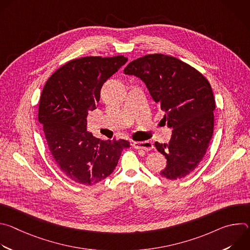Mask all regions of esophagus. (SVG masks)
Returning <instances> with one entry per match:
<instances>
[{
	"instance_id": "obj_1",
	"label": "esophagus",
	"mask_w": 250,
	"mask_h": 250,
	"mask_svg": "<svg viewBox=\"0 0 250 250\" xmlns=\"http://www.w3.org/2000/svg\"><path fill=\"white\" fill-rule=\"evenodd\" d=\"M132 146H133L134 148L142 149V150H146V151H148V150H150V149L153 148L152 142H150V141H148V140H146V141H140V142L135 141V142H133Z\"/></svg>"
}]
</instances>
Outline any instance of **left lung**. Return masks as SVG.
Returning a JSON list of instances; mask_svg holds the SVG:
<instances>
[{
    "instance_id": "left-lung-1",
    "label": "left lung",
    "mask_w": 250,
    "mask_h": 250,
    "mask_svg": "<svg viewBox=\"0 0 250 250\" xmlns=\"http://www.w3.org/2000/svg\"><path fill=\"white\" fill-rule=\"evenodd\" d=\"M124 73L144 81L173 129L168 144L154 145L167 159L160 175L170 180L186 177L205 156L213 132L216 103L208 81L187 63L163 54L137 58Z\"/></svg>"
}]
</instances>
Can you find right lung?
I'll return each instance as SVG.
<instances>
[{
	"label": "right lung",
	"mask_w": 250,
	"mask_h": 250,
	"mask_svg": "<svg viewBox=\"0 0 250 250\" xmlns=\"http://www.w3.org/2000/svg\"><path fill=\"white\" fill-rule=\"evenodd\" d=\"M126 61L122 55L71 60L44 85L39 120L55 163L76 183L91 186L105 179L130 147L127 140L102 141L87 131V116L97 109L102 86Z\"/></svg>",
	"instance_id": "add662e5"
}]
</instances>
